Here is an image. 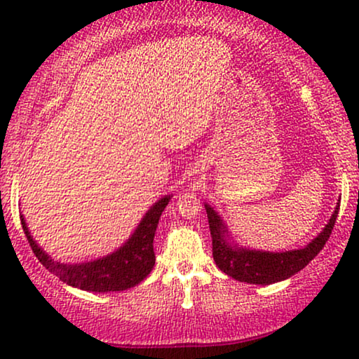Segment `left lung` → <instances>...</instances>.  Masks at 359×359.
<instances>
[{"label": "left lung", "instance_id": "8db88e82", "mask_svg": "<svg viewBox=\"0 0 359 359\" xmlns=\"http://www.w3.org/2000/svg\"><path fill=\"white\" fill-rule=\"evenodd\" d=\"M204 208L208 212L210 237H212V257L220 271L237 281L266 286L294 276L317 257L335 227L340 204L333 210L322 232L311 243L304 248L287 250V252H263V250L240 247L230 237L227 225L214 208H210L209 204H204Z\"/></svg>", "mask_w": 359, "mask_h": 359}]
</instances>
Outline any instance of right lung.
<instances>
[{"label":"right lung","instance_id":"obj_1","mask_svg":"<svg viewBox=\"0 0 359 359\" xmlns=\"http://www.w3.org/2000/svg\"><path fill=\"white\" fill-rule=\"evenodd\" d=\"M171 199L170 194L156 201L147 210L144 219L137 225L134 233L127 238V242L106 257L91 259L86 263H60L53 262L50 255H47L39 247L36 240L29 232L26 219L21 215L24 233L29 240L34 255L48 271L60 278V281L68 286L83 289L91 292H109L126 291L134 287L149 276L155 264L154 237L158 227L160 215Z\"/></svg>","mask_w":359,"mask_h":359}]
</instances>
